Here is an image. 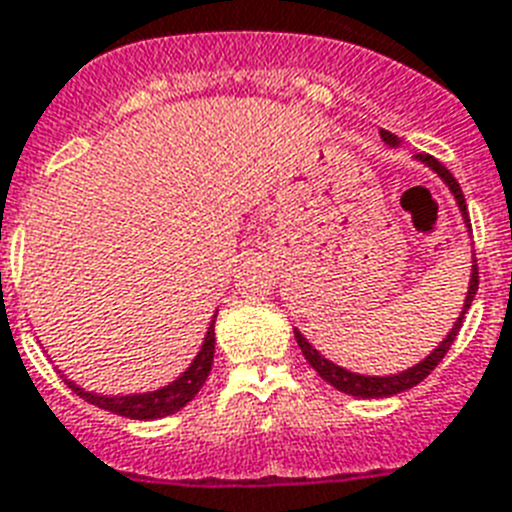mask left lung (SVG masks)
Segmentation results:
<instances>
[{
  "label": "left lung",
  "instance_id": "obj_1",
  "mask_svg": "<svg viewBox=\"0 0 512 512\" xmlns=\"http://www.w3.org/2000/svg\"><path fill=\"white\" fill-rule=\"evenodd\" d=\"M382 141L387 143V146H392V149H398L400 146V138L395 133H390V130H382ZM416 162H421L424 167H429V170L434 172V175L442 180V183L447 185V190H450V196L455 198V204H458V211L460 217H463V225H466V232H471V225H468V211H466V198H463V190H460L458 180H455L453 175H450V170L447 167H442V164L434 159V156L429 154H416ZM476 290H479V272H476V259L471 261V274H468V290H466V298H463V308H460L458 319L453 322V327H450V332H447L445 337H442V342H437L434 345V350L429 353L426 358H421L418 363H413V366H408V369L398 371V374H382V377H374V374H358V371H350L345 369V366H340V363L329 361L327 356H322L319 350L311 345V342L306 340V335H303L301 329L295 327V340H298V345H301L303 356H306V361L314 366V371L319 374V377L324 379V382H329L335 390L345 392V395H353V398H390V395H398V392H405L411 390V387H416L421 379H426L429 374L434 371V366H437L442 358H445V353L450 350V345H453L455 335H458L460 324H463V319H466V311L471 308V301H474Z\"/></svg>",
  "mask_w": 512,
  "mask_h": 512
}]
</instances>
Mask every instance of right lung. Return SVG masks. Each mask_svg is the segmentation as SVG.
Listing matches in <instances>:
<instances>
[{
	"label": "right lung",
	"mask_w": 512,
	"mask_h": 512,
	"mask_svg": "<svg viewBox=\"0 0 512 512\" xmlns=\"http://www.w3.org/2000/svg\"><path fill=\"white\" fill-rule=\"evenodd\" d=\"M214 322H217V311L211 316V324L206 329L204 342H201V348H198L196 358L188 363V369L175 377L172 382H167L164 387H156V390L149 392H130V395H101V392H91L83 390L80 384H75L73 379H67L62 371V377H65L67 387L80 395V398L86 400L91 405H99L104 411L117 413V416L125 418H138V421H154V418H164L170 416V413H177L180 408L190 403V400L196 398L198 390L204 387L206 377L211 374V363H214Z\"/></svg>",
	"instance_id": "obj_1"
}]
</instances>
